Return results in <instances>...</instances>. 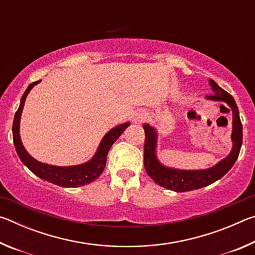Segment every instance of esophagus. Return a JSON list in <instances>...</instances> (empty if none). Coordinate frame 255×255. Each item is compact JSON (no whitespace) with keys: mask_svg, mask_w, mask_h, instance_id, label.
<instances>
[{"mask_svg":"<svg viewBox=\"0 0 255 255\" xmlns=\"http://www.w3.org/2000/svg\"><path fill=\"white\" fill-rule=\"evenodd\" d=\"M146 118H147V115H146V112L137 111V112H135V114H133L132 122L135 124H141Z\"/></svg>","mask_w":255,"mask_h":255,"instance_id":"esophagus-1","label":"esophagus"}]
</instances>
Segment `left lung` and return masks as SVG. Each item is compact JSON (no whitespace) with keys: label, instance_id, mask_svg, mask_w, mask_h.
I'll list each match as a JSON object with an SVG mask.
<instances>
[{"label":"left lung","instance_id":"1","mask_svg":"<svg viewBox=\"0 0 255 255\" xmlns=\"http://www.w3.org/2000/svg\"><path fill=\"white\" fill-rule=\"evenodd\" d=\"M209 84L215 92L213 96L207 97L211 100L224 101L231 107L233 112V131L232 140L233 148L231 154L223 161L216 164L215 166L207 170L199 171H183L170 169L162 165L157 161L155 155V147H156V136L157 133L153 127L149 125H144L145 130V143H144V166L147 174L155 182L163 188L173 190L176 192H185L190 190H196L204 188L206 185L214 183L225 175L231 167L234 165L237 157H239L242 140H243V127L240 119V112L235 100L230 93L218 86L214 80H209Z\"/></svg>","mask_w":255,"mask_h":255}]
</instances>
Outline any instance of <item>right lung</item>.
Wrapping results in <instances>:
<instances>
[{"mask_svg": "<svg viewBox=\"0 0 255 255\" xmlns=\"http://www.w3.org/2000/svg\"><path fill=\"white\" fill-rule=\"evenodd\" d=\"M40 81L33 82L30 84L25 92L23 93L22 98H21V102L19 106V109L16 110L14 115L13 120V126H12V132H13V143L16 153H18L19 157L25 166L32 172V173L39 176L40 179L48 181L54 184L60 185V187L65 188H76L81 187V185H85L88 183H91L92 181L96 180L100 176V174L103 172L106 167L107 163V155L109 152L110 147L116 140L118 139V137L122 135L125 129H126L129 125V123H125L123 125L112 128L110 131L106 133V136L102 138L99 148L94 156L90 159L89 162L81 165L75 166H54L48 165V164L38 162L37 159L30 156L27 150L24 149L22 143L20 139V133H19V127H20V118H21V112H22L25 98H27L28 93L30 92L34 85L39 83Z\"/></svg>", "mask_w": 255, "mask_h": 255, "instance_id": "1", "label": "right lung"}]
</instances>
